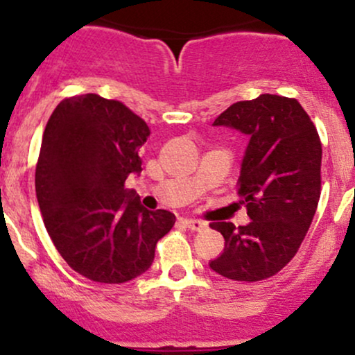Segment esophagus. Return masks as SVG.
<instances>
[{"label": "esophagus", "mask_w": 355, "mask_h": 355, "mask_svg": "<svg viewBox=\"0 0 355 355\" xmlns=\"http://www.w3.org/2000/svg\"><path fill=\"white\" fill-rule=\"evenodd\" d=\"M190 231H202V229L207 227V222L205 220H198V219H184L182 220Z\"/></svg>", "instance_id": "esophagus-1"}]
</instances>
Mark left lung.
<instances>
[{
    "instance_id": "left-lung-1",
    "label": "left lung",
    "mask_w": 355,
    "mask_h": 355,
    "mask_svg": "<svg viewBox=\"0 0 355 355\" xmlns=\"http://www.w3.org/2000/svg\"><path fill=\"white\" fill-rule=\"evenodd\" d=\"M216 126L249 136L237 180L251 222H212L224 252L210 268L234 282H263L295 258L322 192V143L313 121L293 97L261 94L217 116Z\"/></svg>"
}]
</instances>
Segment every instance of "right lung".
I'll return each mask as SVG.
<instances>
[{
    "label": "right lung",
    "mask_w": 355,
    "mask_h": 355,
    "mask_svg": "<svg viewBox=\"0 0 355 355\" xmlns=\"http://www.w3.org/2000/svg\"><path fill=\"white\" fill-rule=\"evenodd\" d=\"M148 124L130 107L99 94L65 97L46 123L35 190L49 236L65 263L97 283L143 275L175 224L168 210H148L130 173L141 171Z\"/></svg>",
    "instance_id": "add662e5"
}]
</instances>
